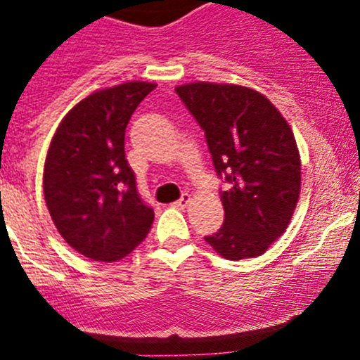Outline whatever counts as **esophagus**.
Masks as SVG:
<instances>
[{
	"mask_svg": "<svg viewBox=\"0 0 360 360\" xmlns=\"http://www.w3.org/2000/svg\"><path fill=\"white\" fill-rule=\"evenodd\" d=\"M191 202V195L190 193H183V197L179 198L177 202H174V207H179V209H184V207H188V203Z\"/></svg>",
	"mask_w": 360,
	"mask_h": 360,
	"instance_id": "esophagus-1",
	"label": "esophagus"
}]
</instances>
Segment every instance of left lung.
Wrapping results in <instances>:
<instances>
[{
	"label": "left lung",
	"mask_w": 360,
	"mask_h": 360,
	"mask_svg": "<svg viewBox=\"0 0 360 360\" xmlns=\"http://www.w3.org/2000/svg\"><path fill=\"white\" fill-rule=\"evenodd\" d=\"M177 96L205 132L224 223L205 242L226 259L261 256L291 223L301 190V160L288 120L256 90L195 82Z\"/></svg>",
	"instance_id": "obj_1"
}]
</instances>
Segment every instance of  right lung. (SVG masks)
<instances>
[{
    "label": "right lung",
    "instance_id": "right-lung-1",
    "mask_svg": "<svg viewBox=\"0 0 360 360\" xmlns=\"http://www.w3.org/2000/svg\"><path fill=\"white\" fill-rule=\"evenodd\" d=\"M155 83L96 90L57 127L43 169V193L60 237L94 261H118L150 233L155 212L141 200L125 158V129Z\"/></svg>",
    "mask_w": 360,
    "mask_h": 360
}]
</instances>
